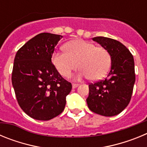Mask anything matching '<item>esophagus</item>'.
Here are the masks:
<instances>
[{
    "label": "esophagus",
    "instance_id": "1",
    "mask_svg": "<svg viewBox=\"0 0 147 147\" xmlns=\"http://www.w3.org/2000/svg\"><path fill=\"white\" fill-rule=\"evenodd\" d=\"M78 86H79V85H78V84H72L73 88H77Z\"/></svg>",
    "mask_w": 147,
    "mask_h": 147
}]
</instances>
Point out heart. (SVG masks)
Returning a JSON list of instances; mask_svg holds the SVG:
<instances>
[{
    "label": "heart",
    "instance_id": "1",
    "mask_svg": "<svg viewBox=\"0 0 147 147\" xmlns=\"http://www.w3.org/2000/svg\"><path fill=\"white\" fill-rule=\"evenodd\" d=\"M64 51H56L52 54L53 64L62 76L68 77L79 67L82 69L75 76L80 80L88 78L98 80L106 75L111 65V57L105 48L84 40H72L65 46Z\"/></svg>",
    "mask_w": 147,
    "mask_h": 147
}]
</instances>
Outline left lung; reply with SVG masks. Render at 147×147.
<instances>
[{
  "label": "left lung",
  "instance_id": "1",
  "mask_svg": "<svg viewBox=\"0 0 147 147\" xmlns=\"http://www.w3.org/2000/svg\"><path fill=\"white\" fill-rule=\"evenodd\" d=\"M93 40L105 48L111 57L110 71L105 80L89 85L87 104L93 113L113 116L129 105L136 82L133 56L118 40L105 37Z\"/></svg>",
  "mask_w": 147,
  "mask_h": 147
}]
</instances>
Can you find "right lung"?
I'll return each mask as SVG.
<instances>
[{"label":"right lung","mask_w":147,"mask_h":147,"mask_svg":"<svg viewBox=\"0 0 147 147\" xmlns=\"http://www.w3.org/2000/svg\"><path fill=\"white\" fill-rule=\"evenodd\" d=\"M62 35L41 33L18 51L11 82L18 102L32 119L48 121L64 110L72 88L51 62L54 48Z\"/></svg>","instance_id":"right-lung-1"}]
</instances>
